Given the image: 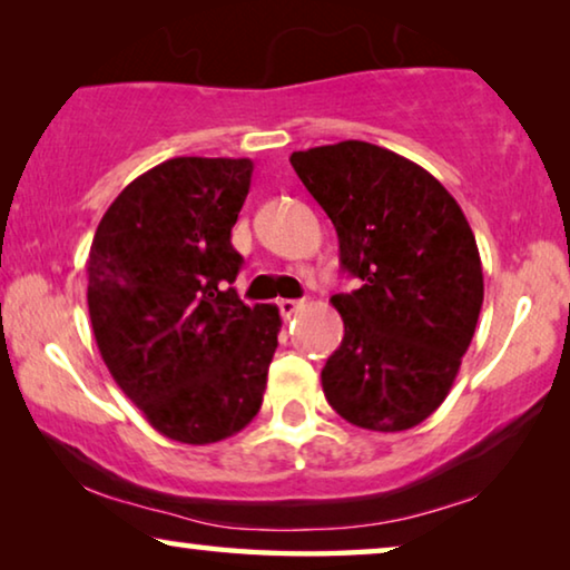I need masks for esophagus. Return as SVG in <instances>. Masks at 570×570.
Instances as JSON below:
<instances>
[{"mask_svg":"<svg viewBox=\"0 0 570 570\" xmlns=\"http://www.w3.org/2000/svg\"><path fill=\"white\" fill-rule=\"evenodd\" d=\"M279 306V314H283L285 318H291L293 314H298V311L303 308V301H293V298H279L277 301Z\"/></svg>","mask_w":570,"mask_h":570,"instance_id":"1","label":"esophagus"}]
</instances>
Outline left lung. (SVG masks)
Instances as JSON below:
<instances>
[{
  "label": "left lung",
  "instance_id": "1",
  "mask_svg": "<svg viewBox=\"0 0 570 570\" xmlns=\"http://www.w3.org/2000/svg\"><path fill=\"white\" fill-rule=\"evenodd\" d=\"M361 287L332 306L345 337L322 371L326 402L365 431L431 417L454 386L482 308V264L439 178L384 147L345 139L291 155Z\"/></svg>",
  "mask_w": 570,
  "mask_h": 570
}]
</instances>
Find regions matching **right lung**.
I'll list each match as a JSON object with an SVG mask.
<instances>
[{
  "mask_svg": "<svg viewBox=\"0 0 570 570\" xmlns=\"http://www.w3.org/2000/svg\"><path fill=\"white\" fill-rule=\"evenodd\" d=\"M252 174L248 158L160 163L111 202L88 256L100 357L155 431L191 446L252 423L283 326L277 306L230 287Z\"/></svg>",
  "mask_w": 570,
  "mask_h": 570,
  "instance_id": "obj_1",
  "label": "right lung"
}]
</instances>
